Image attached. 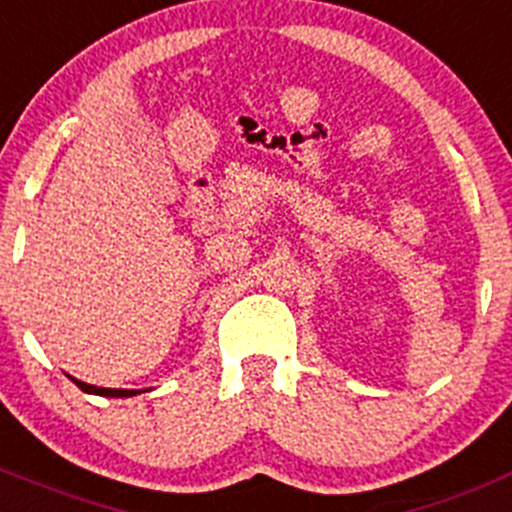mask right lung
<instances>
[{"mask_svg":"<svg viewBox=\"0 0 512 512\" xmlns=\"http://www.w3.org/2000/svg\"><path fill=\"white\" fill-rule=\"evenodd\" d=\"M73 381L80 386V389L88 391V394H98V396H133L136 394V389H103V386L83 384V381H78V379H73Z\"/></svg>","mask_w":512,"mask_h":512,"instance_id":"right-lung-1","label":"right lung"}]
</instances>
